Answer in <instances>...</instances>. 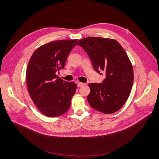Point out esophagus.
Segmentation results:
<instances>
[{
	"label": "esophagus",
	"instance_id": "esophagus-1",
	"mask_svg": "<svg viewBox=\"0 0 159 159\" xmlns=\"http://www.w3.org/2000/svg\"><path fill=\"white\" fill-rule=\"evenodd\" d=\"M85 85V84H84V83L79 82V83H78V88H81V87H82V86H84Z\"/></svg>",
	"mask_w": 159,
	"mask_h": 159
}]
</instances>
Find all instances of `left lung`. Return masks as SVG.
<instances>
[{
  "mask_svg": "<svg viewBox=\"0 0 159 159\" xmlns=\"http://www.w3.org/2000/svg\"><path fill=\"white\" fill-rule=\"evenodd\" d=\"M77 45L87 53L98 73H105L102 83L88 85L90 106L105 114L117 111L126 102L133 83V67L126 52L117 41L101 37L84 38Z\"/></svg>",
  "mask_w": 159,
  "mask_h": 159,
  "instance_id": "8db88e82",
  "label": "left lung"
}]
</instances>
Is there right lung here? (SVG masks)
<instances>
[{"label":"right lung","mask_w":159,"mask_h":159,"mask_svg":"<svg viewBox=\"0 0 159 159\" xmlns=\"http://www.w3.org/2000/svg\"><path fill=\"white\" fill-rule=\"evenodd\" d=\"M78 40H61L48 43L33 53L26 70V84L31 99L37 108L49 117L67 112L77 85L58 78L70 52Z\"/></svg>","instance_id":"obj_1"}]
</instances>
